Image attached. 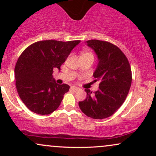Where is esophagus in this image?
Masks as SVG:
<instances>
[{
    "label": "esophagus",
    "instance_id": "34e87169",
    "mask_svg": "<svg viewBox=\"0 0 156 156\" xmlns=\"http://www.w3.org/2000/svg\"><path fill=\"white\" fill-rule=\"evenodd\" d=\"M71 90H73V91H74V92H76L77 90H78V87H71Z\"/></svg>",
    "mask_w": 156,
    "mask_h": 156
}]
</instances>
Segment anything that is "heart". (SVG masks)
<instances>
[{"instance_id": "1", "label": "heart", "mask_w": 156, "mask_h": 156, "mask_svg": "<svg viewBox=\"0 0 156 156\" xmlns=\"http://www.w3.org/2000/svg\"><path fill=\"white\" fill-rule=\"evenodd\" d=\"M81 55H90V56L93 57L92 53H90V52H84V53H82Z\"/></svg>"}]
</instances>
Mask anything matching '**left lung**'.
I'll return each mask as SVG.
<instances>
[{"label":"left lung","instance_id":"obj_1","mask_svg":"<svg viewBox=\"0 0 156 156\" xmlns=\"http://www.w3.org/2000/svg\"><path fill=\"white\" fill-rule=\"evenodd\" d=\"M87 42L99 60L93 75L99 89L94 92L85 89L87 98L78 105L87 117L105 119L113 115L126 99L131 86V68L126 55L115 44L98 39Z\"/></svg>","mask_w":156,"mask_h":156}]
</instances>
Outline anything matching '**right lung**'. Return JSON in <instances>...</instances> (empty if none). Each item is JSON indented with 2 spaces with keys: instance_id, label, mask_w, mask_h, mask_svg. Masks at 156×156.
I'll use <instances>...</instances> for the list:
<instances>
[{
  "instance_id": "1",
  "label": "right lung",
  "mask_w": 156,
  "mask_h": 156,
  "mask_svg": "<svg viewBox=\"0 0 156 156\" xmlns=\"http://www.w3.org/2000/svg\"><path fill=\"white\" fill-rule=\"evenodd\" d=\"M80 40L55 39L34 42L20 55L15 68L17 93L26 106L36 114H50L58 108L69 86L57 84L53 69L65 62Z\"/></svg>"
}]
</instances>
